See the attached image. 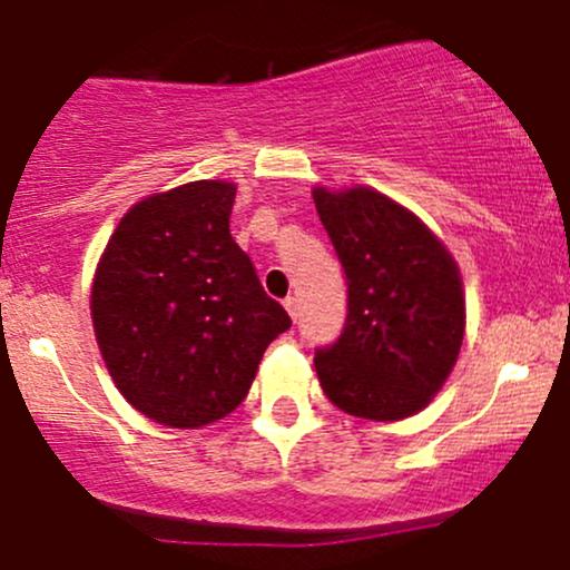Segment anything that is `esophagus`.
<instances>
[{"label": "esophagus", "instance_id": "obj_1", "mask_svg": "<svg viewBox=\"0 0 570 570\" xmlns=\"http://www.w3.org/2000/svg\"><path fill=\"white\" fill-rule=\"evenodd\" d=\"M284 306H286V312H289V317L297 320V314H301V303H297V297H286Z\"/></svg>", "mask_w": 570, "mask_h": 570}]
</instances>
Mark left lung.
<instances>
[{"mask_svg": "<svg viewBox=\"0 0 570 570\" xmlns=\"http://www.w3.org/2000/svg\"><path fill=\"white\" fill-rule=\"evenodd\" d=\"M347 275V320L314 366L344 413L394 422L422 411L461 353V273L416 215L375 189H314Z\"/></svg>", "mask_w": 570, "mask_h": 570, "instance_id": "1", "label": "left lung"}]
</instances>
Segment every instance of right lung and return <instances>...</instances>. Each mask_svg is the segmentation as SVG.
<instances>
[{
  "mask_svg": "<svg viewBox=\"0 0 570 570\" xmlns=\"http://www.w3.org/2000/svg\"><path fill=\"white\" fill-rule=\"evenodd\" d=\"M237 187L193 181L126 212L94 278L90 314L115 386L148 419L204 428L248 394L292 325L234 243Z\"/></svg>",
  "mask_w": 570,
  "mask_h": 570,
  "instance_id": "obj_1",
  "label": "right lung"
}]
</instances>
